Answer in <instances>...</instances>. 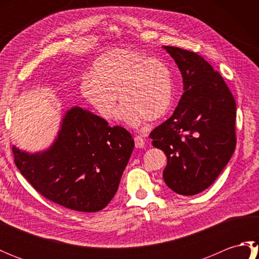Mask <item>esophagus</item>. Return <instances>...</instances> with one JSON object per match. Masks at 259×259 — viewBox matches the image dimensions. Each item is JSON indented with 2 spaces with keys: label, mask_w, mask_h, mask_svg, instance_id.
<instances>
[{
  "label": "esophagus",
  "mask_w": 259,
  "mask_h": 259,
  "mask_svg": "<svg viewBox=\"0 0 259 259\" xmlns=\"http://www.w3.org/2000/svg\"><path fill=\"white\" fill-rule=\"evenodd\" d=\"M135 146L136 148H144L145 147V139L141 136L135 137Z\"/></svg>",
  "instance_id": "esophagus-1"
}]
</instances>
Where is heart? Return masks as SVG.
Segmentation results:
<instances>
[{"label":"heart","mask_w":259,"mask_h":259,"mask_svg":"<svg viewBox=\"0 0 259 259\" xmlns=\"http://www.w3.org/2000/svg\"><path fill=\"white\" fill-rule=\"evenodd\" d=\"M81 93L101 118L111 119L117 95L122 102L117 118L133 126L166 115L174 101L171 71L161 60L126 49H114L92 64Z\"/></svg>","instance_id":"heart-1"}]
</instances>
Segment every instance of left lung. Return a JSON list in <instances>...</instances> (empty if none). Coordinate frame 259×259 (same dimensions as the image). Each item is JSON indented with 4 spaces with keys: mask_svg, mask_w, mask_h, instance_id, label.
Instances as JSON below:
<instances>
[{
    "mask_svg": "<svg viewBox=\"0 0 259 259\" xmlns=\"http://www.w3.org/2000/svg\"><path fill=\"white\" fill-rule=\"evenodd\" d=\"M183 75L184 95L174 114L151 131L167 156L163 180L179 195L207 189L236 148V102L218 71L199 54L166 47Z\"/></svg>",
    "mask_w": 259,
    "mask_h": 259,
    "instance_id": "8db88e82",
    "label": "left lung"
}]
</instances>
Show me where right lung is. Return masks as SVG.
<instances>
[{
  "label": "right lung",
  "mask_w": 259,
  "mask_h": 259,
  "mask_svg": "<svg viewBox=\"0 0 259 259\" xmlns=\"http://www.w3.org/2000/svg\"><path fill=\"white\" fill-rule=\"evenodd\" d=\"M135 141L120 125L79 107L65 113L58 138L47 151L12 147L14 162L38 194L82 212L106 207L118 190Z\"/></svg>",
  "instance_id": "add662e5"
}]
</instances>
